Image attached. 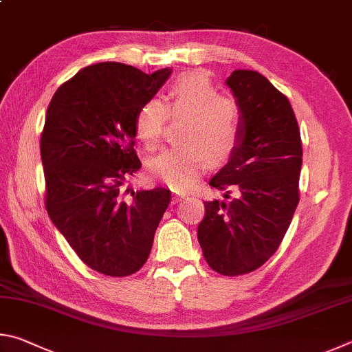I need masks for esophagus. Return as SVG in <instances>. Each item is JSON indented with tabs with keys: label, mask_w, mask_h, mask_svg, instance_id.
Here are the masks:
<instances>
[{
	"label": "esophagus",
	"mask_w": 352,
	"mask_h": 352,
	"mask_svg": "<svg viewBox=\"0 0 352 352\" xmlns=\"http://www.w3.org/2000/svg\"><path fill=\"white\" fill-rule=\"evenodd\" d=\"M184 198H186V193H181V192H173L171 202H173V204H177V202H181Z\"/></svg>",
	"instance_id": "esophagus-1"
}]
</instances>
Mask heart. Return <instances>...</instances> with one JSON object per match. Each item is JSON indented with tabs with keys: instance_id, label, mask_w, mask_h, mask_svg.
<instances>
[{
	"instance_id": "1",
	"label": "heart",
	"mask_w": 352,
	"mask_h": 352,
	"mask_svg": "<svg viewBox=\"0 0 352 352\" xmlns=\"http://www.w3.org/2000/svg\"><path fill=\"white\" fill-rule=\"evenodd\" d=\"M184 119L177 140L146 162L148 176L173 188L192 184L208 160L223 164L241 140V114L233 98L219 96L210 76L186 72L170 85L164 102L148 98L134 114V135L146 150H156L166 117Z\"/></svg>"
}]
</instances>
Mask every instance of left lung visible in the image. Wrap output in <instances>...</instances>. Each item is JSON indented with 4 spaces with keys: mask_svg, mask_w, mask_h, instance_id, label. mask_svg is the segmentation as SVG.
<instances>
[{
    "mask_svg": "<svg viewBox=\"0 0 352 352\" xmlns=\"http://www.w3.org/2000/svg\"><path fill=\"white\" fill-rule=\"evenodd\" d=\"M241 111V140L210 186L238 198L206 201L198 241L208 266L236 276L261 267L285 238L298 206L301 138L291 102L256 71L227 78Z\"/></svg>",
    "mask_w": 352,
    "mask_h": 352,
    "instance_id": "obj_1",
    "label": "left lung"
}]
</instances>
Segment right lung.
<instances>
[{
	"label": "right lung",
	"instance_id": "add662e5",
	"mask_svg": "<svg viewBox=\"0 0 352 352\" xmlns=\"http://www.w3.org/2000/svg\"><path fill=\"white\" fill-rule=\"evenodd\" d=\"M171 69L145 74L103 61L78 71L55 91L41 131L45 206L86 266L108 276L138 272L171 201L166 188L120 187L142 164L134 150V114Z\"/></svg>",
	"mask_w": 352,
	"mask_h": 352
}]
</instances>
